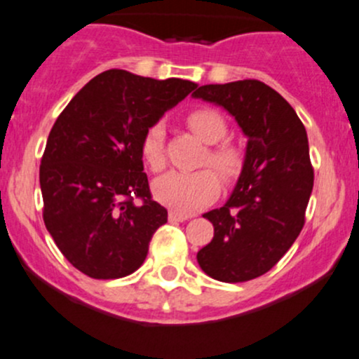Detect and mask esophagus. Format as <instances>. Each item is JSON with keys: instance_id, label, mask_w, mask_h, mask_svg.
I'll return each instance as SVG.
<instances>
[{"instance_id": "obj_1", "label": "esophagus", "mask_w": 359, "mask_h": 359, "mask_svg": "<svg viewBox=\"0 0 359 359\" xmlns=\"http://www.w3.org/2000/svg\"><path fill=\"white\" fill-rule=\"evenodd\" d=\"M187 218H191L189 215L177 213V211H170V213H168V220L170 222H186Z\"/></svg>"}]
</instances>
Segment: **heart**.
<instances>
[{"label":"heart","instance_id":"1","mask_svg":"<svg viewBox=\"0 0 359 359\" xmlns=\"http://www.w3.org/2000/svg\"><path fill=\"white\" fill-rule=\"evenodd\" d=\"M189 129L210 144L203 165H210L224 179H230L241 167V153L230 142H220L227 135V123L224 116L211 108H198L186 116ZM141 153L144 163L160 172L165 168V129L161 123H153L142 135ZM220 192V180L211 170L194 173L168 172L153 182V194L161 205L168 206L177 213H192L210 205Z\"/></svg>","mask_w":359,"mask_h":359}]
</instances>
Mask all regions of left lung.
Masks as SVG:
<instances>
[{"label": "left lung", "instance_id": "8db88e82", "mask_svg": "<svg viewBox=\"0 0 359 359\" xmlns=\"http://www.w3.org/2000/svg\"><path fill=\"white\" fill-rule=\"evenodd\" d=\"M192 97L227 110L248 137L232 194L203 215L215 233L198 263L215 280H251L277 265L304 225L313 191L306 129L277 90L255 79L199 86Z\"/></svg>", "mask_w": 359, "mask_h": 359}]
</instances>
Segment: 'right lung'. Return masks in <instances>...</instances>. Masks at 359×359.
I'll return each instance as SVG.
<instances>
[{"label":"right lung","mask_w":359,"mask_h":359,"mask_svg":"<svg viewBox=\"0 0 359 359\" xmlns=\"http://www.w3.org/2000/svg\"><path fill=\"white\" fill-rule=\"evenodd\" d=\"M196 88L113 69L90 79L56 118L39 168L43 218L82 273L120 278L144 263L168 213L151 199L142 135Z\"/></svg>","instance_id":"obj_1"}]
</instances>
